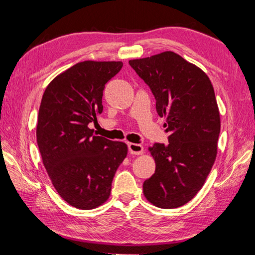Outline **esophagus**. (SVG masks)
Masks as SVG:
<instances>
[{
	"mask_svg": "<svg viewBox=\"0 0 255 255\" xmlns=\"http://www.w3.org/2000/svg\"><path fill=\"white\" fill-rule=\"evenodd\" d=\"M128 149H129V152H130V154H132V155H141L144 153V147L140 144L129 143Z\"/></svg>",
	"mask_w": 255,
	"mask_h": 255,
	"instance_id": "esophagus-1",
	"label": "esophagus"
}]
</instances>
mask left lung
<instances>
[{
	"instance_id": "left-lung-1",
	"label": "left lung",
	"mask_w": 255,
	"mask_h": 255,
	"mask_svg": "<svg viewBox=\"0 0 255 255\" xmlns=\"http://www.w3.org/2000/svg\"><path fill=\"white\" fill-rule=\"evenodd\" d=\"M166 119L169 144L148 147L155 173L143 184L146 199L158 208H178L205 184L217 155L221 116L206 73L173 51L129 60Z\"/></svg>"
}]
</instances>
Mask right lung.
Wrapping results in <instances>:
<instances>
[{
  "mask_svg": "<svg viewBox=\"0 0 255 255\" xmlns=\"http://www.w3.org/2000/svg\"><path fill=\"white\" fill-rule=\"evenodd\" d=\"M122 67L123 62L77 63L56 76L41 99L36 133L42 163L58 195L77 209L105 204L127 156L126 144L89 128L103 110L106 83Z\"/></svg>",
  "mask_w": 255,
  "mask_h": 255,
  "instance_id": "add662e5",
  "label": "right lung"
}]
</instances>
